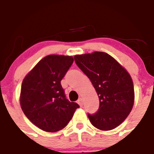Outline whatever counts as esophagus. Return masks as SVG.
Here are the masks:
<instances>
[{"label": "esophagus", "mask_w": 154, "mask_h": 154, "mask_svg": "<svg viewBox=\"0 0 154 154\" xmlns=\"http://www.w3.org/2000/svg\"><path fill=\"white\" fill-rule=\"evenodd\" d=\"M77 103H78L80 106H83V99L82 98H79V100H77Z\"/></svg>", "instance_id": "esophagus-1"}]
</instances>
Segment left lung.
<instances>
[{"label": "left lung", "mask_w": 154, "mask_h": 154, "mask_svg": "<svg viewBox=\"0 0 154 154\" xmlns=\"http://www.w3.org/2000/svg\"><path fill=\"white\" fill-rule=\"evenodd\" d=\"M74 60L89 77L99 97L98 111L88 114L92 125L100 131H110L118 127L134 106V83L130 74L104 52L77 54Z\"/></svg>", "instance_id": "1"}]
</instances>
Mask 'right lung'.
I'll return each instance as SVG.
<instances>
[{
    "label": "right lung",
    "instance_id": "add662e5",
    "mask_svg": "<svg viewBox=\"0 0 154 154\" xmlns=\"http://www.w3.org/2000/svg\"><path fill=\"white\" fill-rule=\"evenodd\" d=\"M73 62L72 56L48 55L23 78L20 106L26 117L42 131L57 132L64 128L79 107L66 98L60 84Z\"/></svg>",
    "mask_w": 154,
    "mask_h": 154
}]
</instances>
